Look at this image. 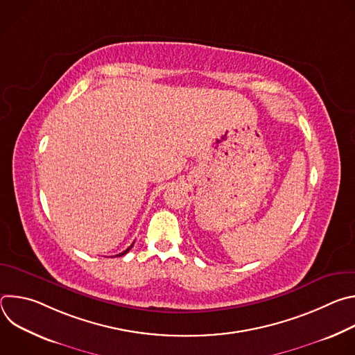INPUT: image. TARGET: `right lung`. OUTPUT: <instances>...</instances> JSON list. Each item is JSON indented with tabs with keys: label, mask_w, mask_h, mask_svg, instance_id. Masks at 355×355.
Wrapping results in <instances>:
<instances>
[{
	"label": "right lung",
	"mask_w": 355,
	"mask_h": 355,
	"mask_svg": "<svg viewBox=\"0 0 355 355\" xmlns=\"http://www.w3.org/2000/svg\"><path fill=\"white\" fill-rule=\"evenodd\" d=\"M132 247H133V244H132V245H130V247H128V248H126V250H125V251H122V252H119V254H118V256H116V257H121V256H125V254H126V252H128V251H129V250H130V248H132Z\"/></svg>",
	"instance_id": "1"
}]
</instances>
